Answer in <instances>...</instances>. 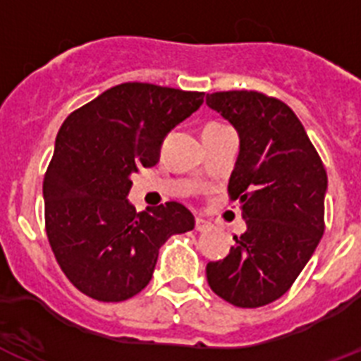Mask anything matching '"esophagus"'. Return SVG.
Listing matches in <instances>:
<instances>
[{
	"instance_id": "34e87169",
	"label": "esophagus",
	"mask_w": 361,
	"mask_h": 361,
	"mask_svg": "<svg viewBox=\"0 0 361 361\" xmlns=\"http://www.w3.org/2000/svg\"><path fill=\"white\" fill-rule=\"evenodd\" d=\"M196 231H207V229H211V222H207V220H204V218H196Z\"/></svg>"
}]
</instances>
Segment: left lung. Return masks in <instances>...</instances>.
Wrapping results in <instances>:
<instances>
[{"label": "left lung", "instance_id": "8db88e82", "mask_svg": "<svg viewBox=\"0 0 361 361\" xmlns=\"http://www.w3.org/2000/svg\"><path fill=\"white\" fill-rule=\"evenodd\" d=\"M209 108L237 130L227 190L247 229L229 255L207 264V283L235 307L274 302L298 279L325 231L326 172L290 106L259 92H218Z\"/></svg>", "mask_w": 361, "mask_h": 361}]
</instances>
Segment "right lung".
<instances>
[{
  "mask_svg": "<svg viewBox=\"0 0 361 361\" xmlns=\"http://www.w3.org/2000/svg\"><path fill=\"white\" fill-rule=\"evenodd\" d=\"M204 93L124 82L60 126L44 178L45 229L66 277L87 298L119 302L150 283L159 247L195 229L178 202L135 213L132 174L159 161L163 139L195 114Z\"/></svg>",
  "mask_w": 361,
  "mask_h": 361,
  "instance_id": "right-lung-1",
  "label": "right lung"
}]
</instances>
